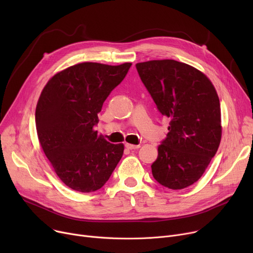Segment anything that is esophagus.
Listing matches in <instances>:
<instances>
[{"instance_id":"1","label":"esophagus","mask_w":253,"mask_h":253,"mask_svg":"<svg viewBox=\"0 0 253 253\" xmlns=\"http://www.w3.org/2000/svg\"><path fill=\"white\" fill-rule=\"evenodd\" d=\"M125 147H126L128 150H136V149H139L140 145H139V144H131V143H125Z\"/></svg>"}]
</instances>
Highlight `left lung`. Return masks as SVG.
<instances>
[{
  "mask_svg": "<svg viewBox=\"0 0 253 253\" xmlns=\"http://www.w3.org/2000/svg\"><path fill=\"white\" fill-rule=\"evenodd\" d=\"M157 108L170 119L167 137L152 164L154 178L171 190L190 187L200 178L221 139L217 92L202 72L173 59L136 63Z\"/></svg>",
  "mask_w": 253,
  "mask_h": 253,
  "instance_id": "8db88e82",
  "label": "left lung"
}]
</instances>
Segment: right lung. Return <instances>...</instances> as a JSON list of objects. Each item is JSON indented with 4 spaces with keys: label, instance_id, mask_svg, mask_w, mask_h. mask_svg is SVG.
Masks as SVG:
<instances>
[{
    "label": "right lung",
    "instance_id": "right-lung-1",
    "mask_svg": "<svg viewBox=\"0 0 253 253\" xmlns=\"http://www.w3.org/2000/svg\"><path fill=\"white\" fill-rule=\"evenodd\" d=\"M132 63L82 62L53 76L39 97L36 127L41 148L60 180L92 193L109 180L124 153L98 135L94 126L104 100Z\"/></svg>",
    "mask_w": 253,
    "mask_h": 253
}]
</instances>
